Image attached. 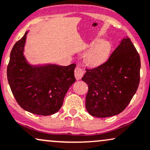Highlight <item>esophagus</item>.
<instances>
[{
  "label": "esophagus",
  "instance_id": "esophagus-1",
  "mask_svg": "<svg viewBox=\"0 0 150 150\" xmlns=\"http://www.w3.org/2000/svg\"><path fill=\"white\" fill-rule=\"evenodd\" d=\"M84 75V71L80 66H77L75 69V77L77 80H80Z\"/></svg>",
  "mask_w": 150,
  "mask_h": 150
}]
</instances>
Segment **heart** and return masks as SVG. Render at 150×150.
Returning <instances> with one entry per match:
<instances>
[{"label":"heart","mask_w":150,"mask_h":150,"mask_svg":"<svg viewBox=\"0 0 150 150\" xmlns=\"http://www.w3.org/2000/svg\"><path fill=\"white\" fill-rule=\"evenodd\" d=\"M96 38L89 45V47H92L85 55V62L89 66H96L103 63L107 59L110 52V44L108 41H102Z\"/></svg>","instance_id":"obj_1"}]
</instances>
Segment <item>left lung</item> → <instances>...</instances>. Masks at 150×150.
I'll return each mask as SVG.
<instances>
[{"mask_svg":"<svg viewBox=\"0 0 150 150\" xmlns=\"http://www.w3.org/2000/svg\"><path fill=\"white\" fill-rule=\"evenodd\" d=\"M140 59L129 38H124L103 64L88 69L82 80L89 86L86 108L96 117L120 114L127 107L140 82Z\"/></svg>","mask_w":150,"mask_h":150,"instance_id":"1","label":"left lung"}]
</instances>
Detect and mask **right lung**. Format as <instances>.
<instances>
[{"mask_svg":"<svg viewBox=\"0 0 150 150\" xmlns=\"http://www.w3.org/2000/svg\"><path fill=\"white\" fill-rule=\"evenodd\" d=\"M26 34L12 49L7 68L9 84L23 110L43 116L53 115L60 110L68 89L75 82L76 64L30 66L23 54Z\"/></svg>","mask_w":150,"mask_h":150,"instance_id":"right-lung-1","label":"right lung"}]
</instances>
